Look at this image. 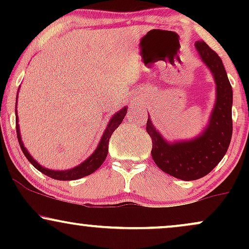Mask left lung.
I'll return each mask as SVG.
<instances>
[{"instance_id":"1","label":"left lung","mask_w":249,"mask_h":249,"mask_svg":"<svg viewBox=\"0 0 249 249\" xmlns=\"http://www.w3.org/2000/svg\"><path fill=\"white\" fill-rule=\"evenodd\" d=\"M201 61L215 82V103L206 127L196 138L168 142L154 127L150 116L146 131L152 139V158L165 173L181 180L205 177L221 161L232 138L233 90L221 58L204 41L196 42Z\"/></svg>"}]
</instances>
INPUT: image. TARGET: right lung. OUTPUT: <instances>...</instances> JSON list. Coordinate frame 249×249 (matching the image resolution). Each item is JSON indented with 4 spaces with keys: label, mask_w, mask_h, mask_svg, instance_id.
<instances>
[{
    "label": "right lung",
    "mask_w": 249,
    "mask_h": 249,
    "mask_svg": "<svg viewBox=\"0 0 249 249\" xmlns=\"http://www.w3.org/2000/svg\"><path fill=\"white\" fill-rule=\"evenodd\" d=\"M19 90V88H18ZM18 96V93H17ZM17 96H16V107H17ZM16 111V132H17V139H18L19 146H21L22 152L24 153V156L27 157V159L29 160L33 166L37 168L39 172H42L45 176L50 177V178L56 179V180H76V179H81L83 177H87L89 174L93 173L96 170H98L101 167V165L104 162L105 159H107V152H108V141H110V137L112 136L113 131L116 130L119 125L122 124L123 119H124L125 115L127 112V107H124L122 110H119L118 112H116L115 115L111 117L110 122L107 123V126L104 130V133H103L101 142H99L98 146L93 153L91 154L90 157L79 164L78 166L70 168V170H64V171H56V170H49V168L42 166L37 162L35 159L31 157V154L28 152L27 148L24 147L23 142H22L21 138V133H19V125H18V117H17V110Z\"/></svg>",
    "instance_id": "add662e5"
}]
</instances>
